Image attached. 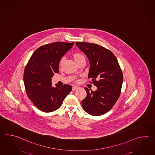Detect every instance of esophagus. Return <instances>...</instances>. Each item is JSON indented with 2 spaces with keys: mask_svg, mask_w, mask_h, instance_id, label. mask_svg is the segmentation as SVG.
Returning <instances> with one entry per match:
<instances>
[{
  "mask_svg": "<svg viewBox=\"0 0 155 155\" xmlns=\"http://www.w3.org/2000/svg\"><path fill=\"white\" fill-rule=\"evenodd\" d=\"M79 88V87L78 86H77V85H74L72 87V91H75L76 89Z\"/></svg>",
  "mask_w": 155,
  "mask_h": 155,
  "instance_id": "1",
  "label": "esophagus"
}]
</instances>
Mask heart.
<instances>
[{
    "instance_id": "heart-1",
    "label": "heart",
    "mask_w": 155,
    "mask_h": 155,
    "mask_svg": "<svg viewBox=\"0 0 155 155\" xmlns=\"http://www.w3.org/2000/svg\"><path fill=\"white\" fill-rule=\"evenodd\" d=\"M73 58L74 59V60L76 61V62H78L79 61L82 60H85V57L82 54H75L73 55ZM63 61H64V58H62L61 59L60 61V66H61L62 65L63 63Z\"/></svg>"
}]
</instances>
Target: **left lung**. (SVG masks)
<instances>
[{
	"label": "left lung",
	"mask_w": 155,
	"mask_h": 155,
	"mask_svg": "<svg viewBox=\"0 0 155 155\" xmlns=\"http://www.w3.org/2000/svg\"><path fill=\"white\" fill-rule=\"evenodd\" d=\"M90 64L88 78L97 89L92 91L85 87L87 96L82 101L88 114L101 115L110 110L119 97L123 76L117 58L110 51L100 45L76 42Z\"/></svg>",
	"instance_id": "8db88e82"
}]
</instances>
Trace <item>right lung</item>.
<instances>
[{
	"instance_id": "obj_1",
	"label": "right lung",
	"mask_w": 155,
	"mask_h": 155,
	"mask_svg": "<svg viewBox=\"0 0 155 155\" xmlns=\"http://www.w3.org/2000/svg\"><path fill=\"white\" fill-rule=\"evenodd\" d=\"M74 42H54L38 48L32 54L24 72V83L29 99L39 110L50 113L58 109L72 89L71 85H52L54 73H58L61 58Z\"/></svg>"
}]
</instances>
